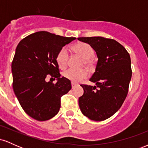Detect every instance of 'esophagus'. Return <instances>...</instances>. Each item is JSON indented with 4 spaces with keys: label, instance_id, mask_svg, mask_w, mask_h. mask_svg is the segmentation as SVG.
I'll list each match as a JSON object with an SVG mask.
<instances>
[{
    "label": "esophagus",
    "instance_id": "1",
    "mask_svg": "<svg viewBox=\"0 0 148 148\" xmlns=\"http://www.w3.org/2000/svg\"><path fill=\"white\" fill-rule=\"evenodd\" d=\"M76 86H77V84H74V83H72V89H74V88L76 87Z\"/></svg>",
    "mask_w": 148,
    "mask_h": 148
}]
</instances>
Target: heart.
Segmentation results:
<instances>
[{"label": "heart", "instance_id": "b5f03b06", "mask_svg": "<svg viewBox=\"0 0 148 148\" xmlns=\"http://www.w3.org/2000/svg\"><path fill=\"white\" fill-rule=\"evenodd\" d=\"M72 50L76 53L79 54L83 58H84L85 64L90 65V58L93 56L94 51L90 45L84 42H78L71 47ZM69 59V54L65 48L61 49L58 52L56 60L58 65L61 69H64L67 65ZM62 75L65 79L72 81L73 83H78L88 77V72L86 69H68L62 73Z\"/></svg>", "mask_w": 148, "mask_h": 148}]
</instances>
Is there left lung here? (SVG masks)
<instances>
[{"instance_id":"1","label":"left lung","mask_w":148,"mask_h":148,"mask_svg":"<svg viewBox=\"0 0 148 148\" xmlns=\"http://www.w3.org/2000/svg\"><path fill=\"white\" fill-rule=\"evenodd\" d=\"M96 51L98 60L90 81L96 86L81 85L84 93L79 99L84 115L102 121L120 109L126 99L132 71L130 56L123 45L102 37H79Z\"/></svg>"}]
</instances>
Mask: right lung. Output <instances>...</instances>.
Instances as JSON below:
<instances>
[{
  "label": "right lung",
  "mask_w": 148,
  "mask_h": 148,
  "mask_svg": "<svg viewBox=\"0 0 148 148\" xmlns=\"http://www.w3.org/2000/svg\"><path fill=\"white\" fill-rule=\"evenodd\" d=\"M76 37L47 31L30 34L20 41L12 62V87L20 105L29 116L45 121L58 113L61 97L72 88L70 81L60 78L56 55ZM49 74L56 84L45 81Z\"/></svg>",
  "instance_id": "1"
}]
</instances>
